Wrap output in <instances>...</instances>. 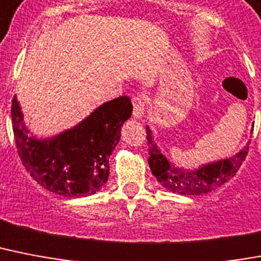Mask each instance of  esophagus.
Instances as JSON below:
<instances>
[{"label":"esophagus","mask_w":261,"mask_h":261,"mask_svg":"<svg viewBox=\"0 0 261 261\" xmlns=\"http://www.w3.org/2000/svg\"><path fill=\"white\" fill-rule=\"evenodd\" d=\"M133 106H134V110H133V115H134L135 119H139L145 114V107H146V99L145 96L142 95H137V96L133 97Z\"/></svg>","instance_id":"34e87169"}]
</instances>
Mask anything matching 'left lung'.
<instances>
[{
	"mask_svg": "<svg viewBox=\"0 0 261 261\" xmlns=\"http://www.w3.org/2000/svg\"><path fill=\"white\" fill-rule=\"evenodd\" d=\"M147 143H149V166L152 175L158 179L161 185L173 193L182 196H201L205 193L217 189L234 177L243 162L247 158L249 150V142L244 149L239 151L234 156L228 160L204 165L197 170H185L174 167L166 156L161 152L152 141L151 131L147 127Z\"/></svg>",
	"mask_w": 261,
	"mask_h": 261,
	"instance_id": "8db88e82",
	"label": "left lung"
}]
</instances>
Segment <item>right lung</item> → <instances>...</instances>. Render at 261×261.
<instances>
[{
    "label": "right lung",
    "instance_id": "right-lung-1",
    "mask_svg": "<svg viewBox=\"0 0 261 261\" xmlns=\"http://www.w3.org/2000/svg\"><path fill=\"white\" fill-rule=\"evenodd\" d=\"M131 112L130 97L119 96L97 107L71 130L39 141L28 135L14 96L12 122L17 152L32 178L46 190L64 197L91 196L109 179V158Z\"/></svg>",
    "mask_w": 261,
    "mask_h": 261
}]
</instances>
